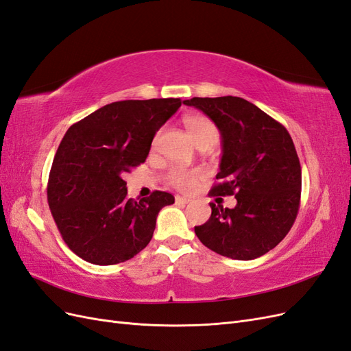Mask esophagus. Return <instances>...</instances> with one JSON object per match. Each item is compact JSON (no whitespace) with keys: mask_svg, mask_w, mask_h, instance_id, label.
Returning <instances> with one entry per match:
<instances>
[{"mask_svg":"<svg viewBox=\"0 0 351 351\" xmlns=\"http://www.w3.org/2000/svg\"><path fill=\"white\" fill-rule=\"evenodd\" d=\"M190 200H192V199H190V197H186V196H176V202H177V204H189V202Z\"/></svg>","mask_w":351,"mask_h":351,"instance_id":"obj_1","label":"esophagus"}]
</instances>
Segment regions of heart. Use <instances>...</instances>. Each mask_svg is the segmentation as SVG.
Segmentation results:
<instances>
[{"mask_svg": "<svg viewBox=\"0 0 351 351\" xmlns=\"http://www.w3.org/2000/svg\"><path fill=\"white\" fill-rule=\"evenodd\" d=\"M184 125L190 136L193 137L197 147H210L219 141L218 125L205 115H187L184 119ZM200 177L202 171H199V169L173 168L167 174V182L173 187L187 192V190H192L196 186Z\"/></svg>", "mask_w": 351, "mask_h": 351, "instance_id": "b5f03b06", "label": "heart"}]
</instances>
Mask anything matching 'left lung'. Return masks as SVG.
Returning <instances> with one entry per match:
<instances>
[{
	"label": "left lung",
	"mask_w": 351,
	"mask_h": 351,
	"mask_svg": "<svg viewBox=\"0 0 351 351\" xmlns=\"http://www.w3.org/2000/svg\"><path fill=\"white\" fill-rule=\"evenodd\" d=\"M221 133L222 158L210 196L237 205L209 204L210 218L195 227L210 250L239 261L256 259L289 234L300 206L302 167L290 133L256 105L239 97L192 98Z\"/></svg>",
	"instance_id": "1"
}]
</instances>
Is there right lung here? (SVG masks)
I'll return each instance as SVG.
<instances>
[{
  "mask_svg": "<svg viewBox=\"0 0 351 351\" xmlns=\"http://www.w3.org/2000/svg\"><path fill=\"white\" fill-rule=\"evenodd\" d=\"M180 98L119 101L74 123L62 137L48 178V205L62 240L83 261L114 265L149 244L158 212L174 196L127 197L125 173L145 162L155 133Z\"/></svg>",
  "mask_w": 351,
  "mask_h": 351,
  "instance_id": "obj_1",
  "label": "right lung"
}]
</instances>
